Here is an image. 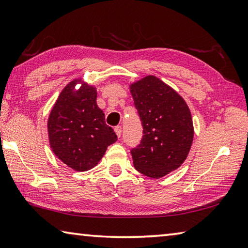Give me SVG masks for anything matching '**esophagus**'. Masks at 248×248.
Listing matches in <instances>:
<instances>
[{"mask_svg": "<svg viewBox=\"0 0 248 248\" xmlns=\"http://www.w3.org/2000/svg\"><path fill=\"white\" fill-rule=\"evenodd\" d=\"M115 132L117 136H118V138L121 137V132H123V128L120 127V125H117V127H115Z\"/></svg>", "mask_w": 248, "mask_h": 248, "instance_id": "1", "label": "esophagus"}]
</instances>
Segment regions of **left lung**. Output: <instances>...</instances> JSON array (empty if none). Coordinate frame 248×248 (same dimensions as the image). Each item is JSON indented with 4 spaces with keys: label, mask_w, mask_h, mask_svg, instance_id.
I'll return each mask as SVG.
<instances>
[{
    "label": "left lung",
    "mask_w": 248,
    "mask_h": 248,
    "mask_svg": "<svg viewBox=\"0 0 248 248\" xmlns=\"http://www.w3.org/2000/svg\"><path fill=\"white\" fill-rule=\"evenodd\" d=\"M143 127L140 144L131 150L133 165L151 178L177 170L194 140L189 108L177 92L153 75L130 85Z\"/></svg>",
    "instance_id": "obj_1"
}]
</instances>
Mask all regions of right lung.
I'll return each mask as SVG.
<instances>
[{
	"mask_svg": "<svg viewBox=\"0 0 248 248\" xmlns=\"http://www.w3.org/2000/svg\"><path fill=\"white\" fill-rule=\"evenodd\" d=\"M79 82H70L59 95L49 115L48 136L58 158L74 170L85 171L98 164L117 136L96 104L95 87L82 82L75 90Z\"/></svg>",
	"mask_w": 248,
	"mask_h": 248,
	"instance_id": "add662e5",
	"label": "right lung"
}]
</instances>
